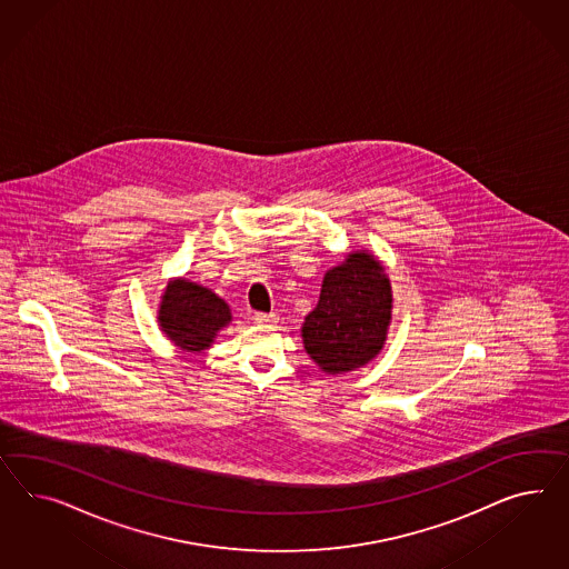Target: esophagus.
<instances>
[{
  "mask_svg": "<svg viewBox=\"0 0 569 569\" xmlns=\"http://www.w3.org/2000/svg\"><path fill=\"white\" fill-rule=\"evenodd\" d=\"M254 323L257 325H276L277 315L276 312H254Z\"/></svg>",
  "mask_w": 569,
  "mask_h": 569,
  "instance_id": "obj_1",
  "label": "esophagus"
}]
</instances>
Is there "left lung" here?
Returning <instances> with one entry per match:
<instances>
[{"instance_id":"1","label":"left lung","mask_w":569,"mask_h":569,"mask_svg":"<svg viewBox=\"0 0 569 569\" xmlns=\"http://www.w3.org/2000/svg\"><path fill=\"white\" fill-rule=\"evenodd\" d=\"M391 283L369 250H356L323 277L319 305L302 325L308 356L329 375L369 365L391 323Z\"/></svg>"}]
</instances>
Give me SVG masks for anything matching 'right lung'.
<instances>
[{
	"mask_svg": "<svg viewBox=\"0 0 569 569\" xmlns=\"http://www.w3.org/2000/svg\"><path fill=\"white\" fill-rule=\"evenodd\" d=\"M159 327L180 350L202 352L230 325V307L209 288L184 277L169 281L159 305Z\"/></svg>",
	"mask_w": 569,
	"mask_h": 569,
	"instance_id": "1",
	"label": "right lung"
}]
</instances>
